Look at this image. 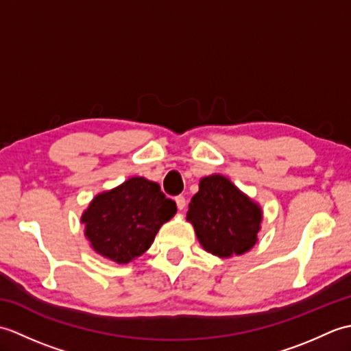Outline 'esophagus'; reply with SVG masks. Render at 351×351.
I'll list each match as a JSON object with an SVG mask.
<instances>
[{"label": "esophagus", "mask_w": 351, "mask_h": 351, "mask_svg": "<svg viewBox=\"0 0 351 351\" xmlns=\"http://www.w3.org/2000/svg\"><path fill=\"white\" fill-rule=\"evenodd\" d=\"M175 202H176V205H178V210L182 211L184 208H185V197H184V196H176V197H175Z\"/></svg>", "instance_id": "34e87169"}]
</instances>
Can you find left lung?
I'll use <instances>...</instances> for the list:
<instances>
[{"label": "left lung", "mask_w": 351, "mask_h": 351, "mask_svg": "<svg viewBox=\"0 0 351 351\" xmlns=\"http://www.w3.org/2000/svg\"><path fill=\"white\" fill-rule=\"evenodd\" d=\"M263 208L220 173L199 181V191L191 197L190 221L204 250L219 258L253 249L263 221Z\"/></svg>", "instance_id": "obj_1"}]
</instances>
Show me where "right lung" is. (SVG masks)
Instances as JSON below:
<instances>
[{
    "label": "right lung",
    "mask_w": 351,
    "mask_h": 351,
    "mask_svg": "<svg viewBox=\"0 0 351 351\" xmlns=\"http://www.w3.org/2000/svg\"><path fill=\"white\" fill-rule=\"evenodd\" d=\"M176 210V204L166 197L158 184L132 176L98 193L81 214V223L98 255L116 264H128L151 247L156 232Z\"/></svg>",
    "instance_id": "add662e5"
}]
</instances>
